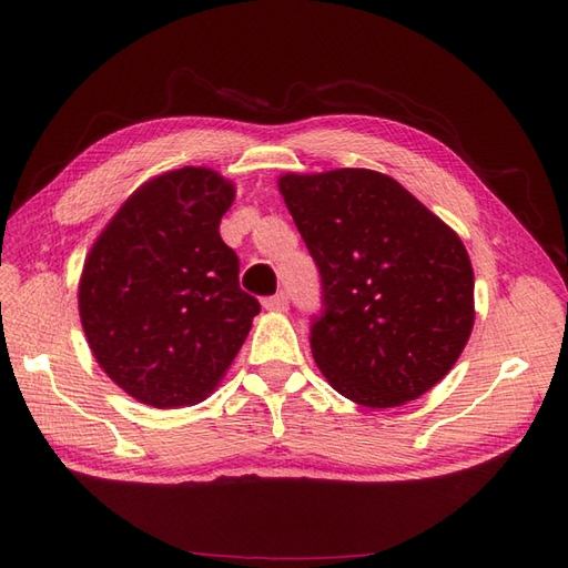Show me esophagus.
Returning a JSON list of instances; mask_svg holds the SVG:
<instances>
[{"mask_svg": "<svg viewBox=\"0 0 568 568\" xmlns=\"http://www.w3.org/2000/svg\"><path fill=\"white\" fill-rule=\"evenodd\" d=\"M263 305L267 307V311L284 313V311H288V294H284V291H280V294L267 296V298L263 301Z\"/></svg>", "mask_w": 568, "mask_h": 568, "instance_id": "34e87169", "label": "esophagus"}]
</instances>
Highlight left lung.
<instances>
[{
	"label": "left lung",
	"mask_w": 568,
	"mask_h": 568,
	"mask_svg": "<svg viewBox=\"0 0 568 568\" xmlns=\"http://www.w3.org/2000/svg\"><path fill=\"white\" fill-rule=\"evenodd\" d=\"M280 192L320 270L317 367L365 407H398L453 369L474 326V270L459 236L388 175H284Z\"/></svg>",
	"instance_id": "8db88e82"
}]
</instances>
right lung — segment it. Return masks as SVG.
I'll return each mask as SVG.
<instances>
[{
  "mask_svg": "<svg viewBox=\"0 0 568 568\" xmlns=\"http://www.w3.org/2000/svg\"><path fill=\"white\" fill-rule=\"evenodd\" d=\"M232 201V182L213 170H173L136 189L84 261V336L101 369L144 405L201 403L261 313L220 236Z\"/></svg>",
  "mask_w": 568,
  "mask_h": 568,
  "instance_id": "obj_1",
  "label": "right lung"
}]
</instances>
